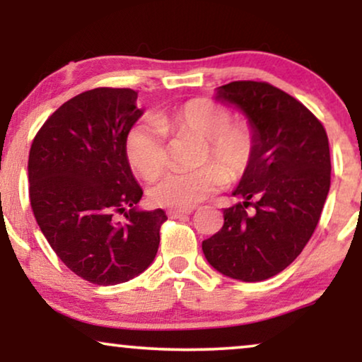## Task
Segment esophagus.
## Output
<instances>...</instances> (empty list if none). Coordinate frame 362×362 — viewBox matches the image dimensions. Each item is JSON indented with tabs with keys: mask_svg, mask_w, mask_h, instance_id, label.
<instances>
[{
	"mask_svg": "<svg viewBox=\"0 0 362 362\" xmlns=\"http://www.w3.org/2000/svg\"><path fill=\"white\" fill-rule=\"evenodd\" d=\"M191 212H192V209H170V211H168V216L177 219V217L187 216V214H191Z\"/></svg>",
	"mask_w": 362,
	"mask_h": 362,
	"instance_id": "34e87169",
	"label": "esophagus"
}]
</instances>
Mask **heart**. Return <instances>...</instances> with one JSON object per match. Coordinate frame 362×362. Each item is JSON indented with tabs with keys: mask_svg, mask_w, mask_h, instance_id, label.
I'll return each mask as SVG.
<instances>
[{
	"mask_svg": "<svg viewBox=\"0 0 362 362\" xmlns=\"http://www.w3.org/2000/svg\"><path fill=\"white\" fill-rule=\"evenodd\" d=\"M165 132L189 133L206 140L202 163L194 171H171L148 189L158 206L189 209L226 185L227 176L239 177L254 160L257 135L247 122H232V113L221 103L194 98L155 122L133 125L125 136V153L133 170L143 177H155L165 170L168 153Z\"/></svg>",
	"mask_w": 362,
	"mask_h": 362,
	"instance_id": "1",
	"label": "heart"
}]
</instances>
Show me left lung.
<instances>
[{
    "mask_svg": "<svg viewBox=\"0 0 362 362\" xmlns=\"http://www.w3.org/2000/svg\"><path fill=\"white\" fill-rule=\"evenodd\" d=\"M216 98L245 113L257 148L232 192L242 202L224 209L202 252L221 274L262 281L285 270L318 226L331 185L328 135L303 103L267 82L226 83Z\"/></svg>",
    "mask_w": 362,
    "mask_h": 362,
    "instance_id": "1",
    "label": "left lung"
}]
</instances>
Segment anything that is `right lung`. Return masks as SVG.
Returning a JSON list of instances; mask_svg holds the SVG:
<instances>
[{
	"label": "right lung",
	"instance_id": "add662e5",
	"mask_svg": "<svg viewBox=\"0 0 362 362\" xmlns=\"http://www.w3.org/2000/svg\"><path fill=\"white\" fill-rule=\"evenodd\" d=\"M132 88L98 87L57 108L34 136L29 201L49 245L81 279L117 285L145 272L158 252L163 209L140 211L143 191L125 153L143 110ZM126 216L117 221L116 214Z\"/></svg>",
	"mask_w": 362,
	"mask_h": 362
}]
</instances>
